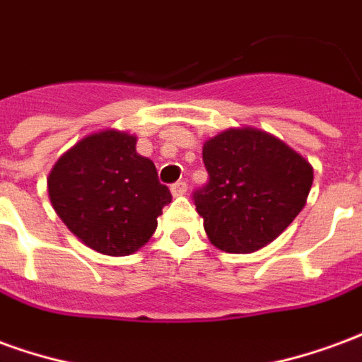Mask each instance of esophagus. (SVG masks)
<instances>
[{
	"label": "esophagus",
	"mask_w": 362,
	"mask_h": 362,
	"mask_svg": "<svg viewBox=\"0 0 362 362\" xmlns=\"http://www.w3.org/2000/svg\"><path fill=\"white\" fill-rule=\"evenodd\" d=\"M170 192H173L174 197L186 196V192H188V184H186V182H176V184H173Z\"/></svg>",
	"instance_id": "esophagus-1"
}]
</instances>
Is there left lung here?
Wrapping results in <instances>:
<instances>
[{"instance_id": "1", "label": "left lung", "mask_w": 362, "mask_h": 362, "mask_svg": "<svg viewBox=\"0 0 362 362\" xmlns=\"http://www.w3.org/2000/svg\"><path fill=\"white\" fill-rule=\"evenodd\" d=\"M209 182L194 194L209 243L252 254L273 243L306 205L314 170L279 137L228 127L204 143Z\"/></svg>"}]
</instances>
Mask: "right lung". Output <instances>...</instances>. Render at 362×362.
Here are the masks:
<instances>
[{"label": "right lung", "mask_w": 362, "mask_h": 362, "mask_svg": "<svg viewBox=\"0 0 362 362\" xmlns=\"http://www.w3.org/2000/svg\"><path fill=\"white\" fill-rule=\"evenodd\" d=\"M137 137L100 129L67 149L48 176L52 207L71 233L104 256H129L149 243L163 207L173 202Z\"/></svg>", "instance_id": "obj_1"}]
</instances>
